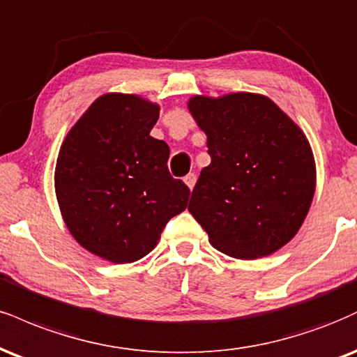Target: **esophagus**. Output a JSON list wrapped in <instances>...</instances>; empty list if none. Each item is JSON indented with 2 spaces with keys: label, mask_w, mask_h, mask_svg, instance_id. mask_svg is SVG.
I'll list each match as a JSON object with an SVG mask.
<instances>
[{
  "label": "esophagus",
  "mask_w": 357,
  "mask_h": 357,
  "mask_svg": "<svg viewBox=\"0 0 357 357\" xmlns=\"http://www.w3.org/2000/svg\"><path fill=\"white\" fill-rule=\"evenodd\" d=\"M184 183H186V186L190 188V190H192V188H195V184H196V174L195 173L188 174L186 178H184Z\"/></svg>",
  "instance_id": "esophagus-1"
}]
</instances>
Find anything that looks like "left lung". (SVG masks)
<instances>
[{"instance_id":"8db88e82","label":"left lung","mask_w":357,"mask_h":357,"mask_svg":"<svg viewBox=\"0 0 357 357\" xmlns=\"http://www.w3.org/2000/svg\"><path fill=\"white\" fill-rule=\"evenodd\" d=\"M188 108L211 156L188 209L225 255H273L294 238L314 196L316 162L306 135L263 94L192 96Z\"/></svg>"}]
</instances>
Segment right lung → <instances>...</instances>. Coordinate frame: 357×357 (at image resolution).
I'll return each instance as SVG.
<instances>
[{
	"mask_svg": "<svg viewBox=\"0 0 357 357\" xmlns=\"http://www.w3.org/2000/svg\"><path fill=\"white\" fill-rule=\"evenodd\" d=\"M160 106L136 94H102L59 149L54 190L73 238L116 264L151 252L190 188L167 171L169 148L149 132Z\"/></svg>",
	"mask_w": 357,
	"mask_h": 357,
	"instance_id": "add662e5",
	"label": "right lung"
}]
</instances>
